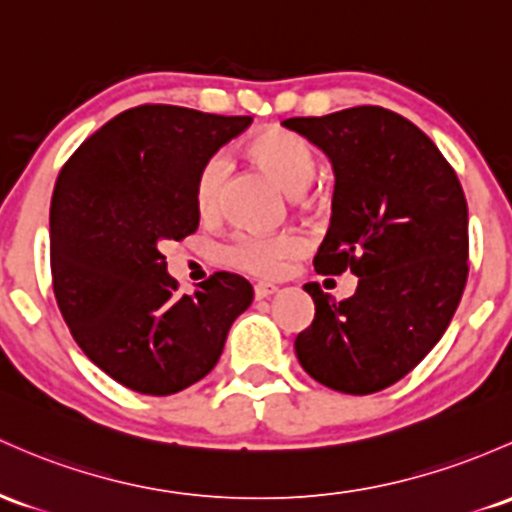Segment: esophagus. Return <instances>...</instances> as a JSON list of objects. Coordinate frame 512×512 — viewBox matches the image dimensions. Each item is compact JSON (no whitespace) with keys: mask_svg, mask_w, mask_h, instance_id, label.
Wrapping results in <instances>:
<instances>
[{"mask_svg":"<svg viewBox=\"0 0 512 512\" xmlns=\"http://www.w3.org/2000/svg\"><path fill=\"white\" fill-rule=\"evenodd\" d=\"M274 291H277V286H274V284L257 282L255 284V299H267V296H272Z\"/></svg>","mask_w":512,"mask_h":512,"instance_id":"esophagus-1","label":"esophagus"}]
</instances>
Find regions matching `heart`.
<instances>
[{
	"label": "heart",
	"mask_w": 512,
	"mask_h": 512,
	"mask_svg": "<svg viewBox=\"0 0 512 512\" xmlns=\"http://www.w3.org/2000/svg\"><path fill=\"white\" fill-rule=\"evenodd\" d=\"M245 155L269 177L277 179L289 194H301L313 182L318 170V157L313 145L299 133L282 126H267L245 143ZM228 162L223 155H213L199 167L194 179V206L199 216L209 218L218 213L223 201ZM303 240L294 230L260 233L243 230L230 238L221 257L230 267L243 269L255 277H277L286 262L299 255Z\"/></svg>",
	"instance_id": "obj_1"
}]
</instances>
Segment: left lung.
<instances>
[{"mask_svg":"<svg viewBox=\"0 0 512 512\" xmlns=\"http://www.w3.org/2000/svg\"><path fill=\"white\" fill-rule=\"evenodd\" d=\"M335 170L333 218L313 265L350 269L355 294L335 301L303 289L316 316L296 335L308 376L367 396L423 362L462 301L469 277V213L457 172L415 123L381 106L286 119Z\"/></svg>","mask_w":512,"mask_h":512,"instance_id":"obj_1","label":"left lung"}]
</instances>
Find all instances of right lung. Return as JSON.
Here are the masks:
<instances>
[{
	"mask_svg": "<svg viewBox=\"0 0 512 512\" xmlns=\"http://www.w3.org/2000/svg\"><path fill=\"white\" fill-rule=\"evenodd\" d=\"M250 116H218L170 104L123 111L92 133L55 182L50 274L80 350L114 381L170 396L216 367L252 286L211 274L194 296L177 294L160 245L199 228V167Z\"/></svg>",
	"mask_w": 512,
	"mask_h": 512,
	"instance_id": "obj_1",
	"label": "right lung"
}]
</instances>
